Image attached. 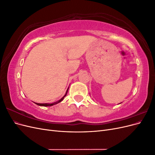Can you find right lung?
<instances>
[{
  "mask_svg": "<svg viewBox=\"0 0 155 155\" xmlns=\"http://www.w3.org/2000/svg\"><path fill=\"white\" fill-rule=\"evenodd\" d=\"M68 89H67V92H66V94H65L61 99V100H59V101H56V102H54V103H52V104H37V103H35V104H37V105H39V106H43V107H49V106H52V105H55V104H58V103H59V102H61V101H63V99H64V97L67 96V92H68Z\"/></svg>",
  "mask_w": 155,
  "mask_h": 155,
  "instance_id": "add662e5",
  "label": "right lung"
}]
</instances>
